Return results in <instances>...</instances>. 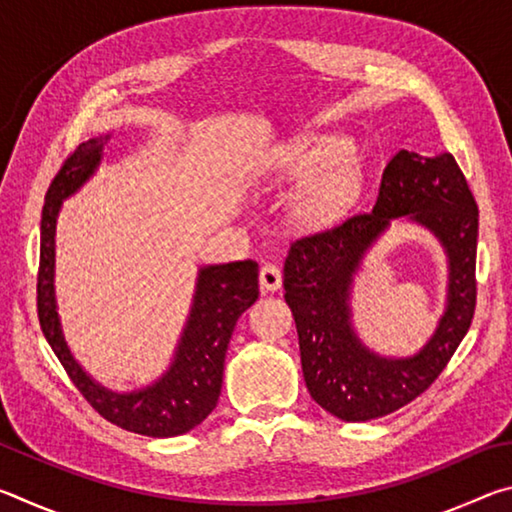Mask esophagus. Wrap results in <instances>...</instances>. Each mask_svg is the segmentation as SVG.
<instances>
[{"label":"esophagus","mask_w":512,"mask_h":512,"mask_svg":"<svg viewBox=\"0 0 512 512\" xmlns=\"http://www.w3.org/2000/svg\"><path fill=\"white\" fill-rule=\"evenodd\" d=\"M259 284L264 291H277L282 287V271L275 264H264L259 268Z\"/></svg>","instance_id":"obj_1"}]
</instances>
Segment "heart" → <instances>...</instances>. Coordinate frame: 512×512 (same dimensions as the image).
I'll list each match as a JSON object with an SVG mask.
<instances>
[{"instance_id": "heart-1", "label": "heart", "mask_w": 512, "mask_h": 512, "mask_svg": "<svg viewBox=\"0 0 512 512\" xmlns=\"http://www.w3.org/2000/svg\"><path fill=\"white\" fill-rule=\"evenodd\" d=\"M291 178H309L296 196V212L309 223L332 221L348 210L361 189V162L336 135H305L282 158Z\"/></svg>"}]
</instances>
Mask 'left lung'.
<instances>
[{
  "label": "left lung",
  "instance_id": "obj_1",
  "mask_svg": "<svg viewBox=\"0 0 512 512\" xmlns=\"http://www.w3.org/2000/svg\"><path fill=\"white\" fill-rule=\"evenodd\" d=\"M409 215L436 234L450 255L448 311L425 350L411 360H381L349 327L351 273L387 221ZM479 207L452 153L422 158L397 151L388 160L372 212L345 216L291 244L284 300L296 320L302 375L311 400L345 422H366L420 397L447 368L476 309Z\"/></svg>",
  "mask_w": 512,
  "mask_h": 512
}]
</instances>
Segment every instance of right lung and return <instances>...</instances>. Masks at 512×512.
Returning <instances> with one entry per match:
<instances>
[{
	"label": "right lung",
	"instance_id": "obj_1",
	"mask_svg": "<svg viewBox=\"0 0 512 512\" xmlns=\"http://www.w3.org/2000/svg\"><path fill=\"white\" fill-rule=\"evenodd\" d=\"M106 140H90L74 153H69L47 189L40 221V327L58 361L63 363L67 377L101 418L126 431L142 433V436H180L201 424L219 402L225 352H228L232 329H235L239 316L259 296V268L253 259L201 268L194 307L183 339H180L176 361L158 384L131 395L110 393L94 384L72 359L63 332H60L54 300V235L60 203L90 178L101 160V149Z\"/></svg>",
	"mask_w": 512,
	"mask_h": 512
}]
</instances>
